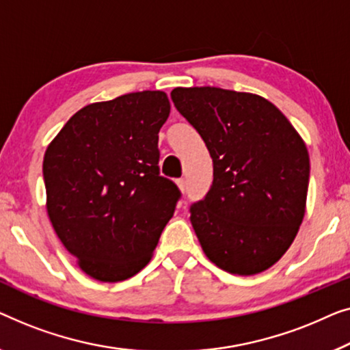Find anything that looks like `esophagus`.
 I'll use <instances>...</instances> for the list:
<instances>
[{"label":"esophagus","instance_id":"obj_1","mask_svg":"<svg viewBox=\"0 0 350 350\" xmlns=\"http://www.w3.org/2000/svg\"><path fill=\"white\" fill-rule=\"evenodd\" d=\"M176 184H177V187H179L180 191H185V189H187V180L184 179V177H182V179H177Z\"/></svg>","mask_w":350,"mask_h":350}]
</instances>
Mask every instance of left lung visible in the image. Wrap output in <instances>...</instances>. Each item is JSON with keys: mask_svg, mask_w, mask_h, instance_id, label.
<instances>
[{"mask_svg": "<svg viewBox=\"0 0 350 350\" xmlns=\"http://www.w3.org/2000/svg\"><path fill=\"white\" fill-rule=\"evenodd\" d=\"M176 109L208 147L214 180L190 222L211 262L252 275L287 252L306 213L309 154L273 103L219 87H177Z\"/></svg>", "mask_w": 350, "mask_h": 350, "instance_id": "1", "label": "left lung"}]
</instances>
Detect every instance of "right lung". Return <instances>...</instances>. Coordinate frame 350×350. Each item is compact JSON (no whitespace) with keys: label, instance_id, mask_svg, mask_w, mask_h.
Returning a JSON list of instances; mask_svg holds the SVG:
<instances>
[{"label":"right lung","instance_id":"right-lung-1","mask_svg":"<svg viewBox=\"0 0 350 350\" xmlns=\"http://www.w3.org/2000/svg\"><path fill=\"white\" fill-rule=\"evenodd\" d=\"M165 92L144 90L77 111L44 155L47 214L79 268L119 282L150 262L180 191L160 176Z\"/></svg>","mask_w":350,"mask_h":350}]
</instances>
